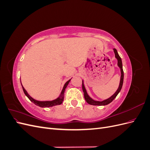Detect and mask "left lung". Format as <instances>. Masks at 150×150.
I'll return each instance as SVG.
<instances>
[{
	"label": "left lung",
	"instance_id": "1",
	"mask_svg": "<svg viewBox=\"0 0 150 150\" xmlns=\"http://www.w3.org/2000/svg\"><path fill=\"white\" fill-rule=\"evenodd\" d=\"M114 52L115 54V57L117 59V66L120 67V68L121 69V79H120V86L119 88L117 89V90L116 91V93L112 95V96H111L110 98H108L106 100H104L103 101H94L93 100V99L91 98L86 92V90L84 88V86L83 84V83H82V88H83V91L84 93V99L87 102L88 104H91V105H94V106H104V105H107V104H110V103H111L113 99H114L116 96L118 94V93L120 92V91L122 88V84H123V79H124V72H123V69H122V61L120 57V56H119L118 53H117L116 49H114Z\"/></svg>",
	"mask_w": 150,
	"mask_h": 150
}]
</instances>
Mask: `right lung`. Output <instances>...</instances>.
<instances>
[{
  "instance_id": "obj_1",
  "label": "right lung",
  "mask_w": 150,
  "mask_h": 150,
  "mask_svg": "<svg viewBox=\"0 0 150 150\" xmlns=\"http://www.w3.org/2000/svg\"><path fill=\"white\" fill-rule=\"evenodd\" d=\"M71 79H69V81H67V82L65 83L64 87H63V89L61 91V93L60 94V96H59L57 99H54V100L53 101H37V100H35L34 99H33V98H31L29 94L28 93V92L26 91V90L24 89V88L22 86V89H23V91H24V94H25V96L28 97L29 100L30 101L33 102V103H34L35 105H37L39 107H41V108H47V107H52V106H56V105H59V104H62L63 100H64V92H65V89L66 88V87L67 86L68 84H69V83L70 82Z\"/></svg>"
}]
</instances>
